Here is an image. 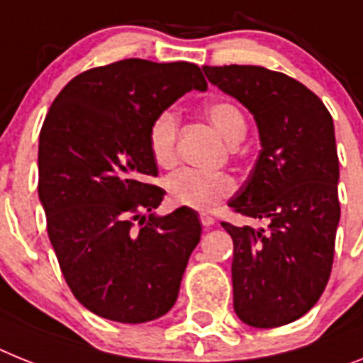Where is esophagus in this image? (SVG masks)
Segmentation results:
<instances>
[{
    "label": "esophagus",
    "instance_id": "obj_1",
    "mask_svg": "<svg viewBox=\"0 0 363 363\" xmlns=\"http://www.w3.org/2000/svg\"><path fill=\"white\" fill-rule=\"evenodd\" d=\"M199 218H201V223L205 225V227H212V225L216 223L214 218H212V216H208V214H201Z\"/></svg>",
    "mask_w": 363,
    "mask_h": 363
}]
</instances>
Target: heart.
Returning <instances> with one entry per match:
<instances>
[{
    "instance_id": "b5f03b06",
    "label": "heart",
    "mask_w": 363,
    "mask_h": 363,
    "mask_svg": "<svg viewBox=\"0 0 363 363\" xmlns=\"http://www.w3.org/2000/svg\"><path fill=\"white\" fill-rule=\"evenodd\" d=\"M205 114L228 144H238L247 133L245 116L236 103L227 99L212 101L205 106ZM177 133H179V120L175 112L169 108L158 112L149 125V151L158 166L167 167L175 162ZM166 191L173 205L208 210L233 194L234 181L227 173H210L182 167L167 177Z\"/></svg>"
}]
</instances>
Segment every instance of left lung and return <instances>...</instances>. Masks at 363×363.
Masks as SVG:
<instances>
[{"label":"left lung","instance_id":"obj_1","mask_svg":"<svg viewBox=\"0 0 363 363\" xmlns=\"http://www.w3.org/2000/svg\"><path fill=\"white\" fill-rule=\"evenodd\" d=\"M203 72L255 116L262 145L228 206L267 225L221 223L234 242V312L251 327H282L318 303L330 277L340 223L332 116L284 73L238 64Z\"/></svg>","mask_w":363,"mask_h":363}]
</instances>
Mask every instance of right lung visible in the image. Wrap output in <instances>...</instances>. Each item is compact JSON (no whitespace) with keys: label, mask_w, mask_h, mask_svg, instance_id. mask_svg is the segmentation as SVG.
<instances>
[{"label":"right lung","mask_w":363,"mask_h":363,"mask_svg":"<svg viewBox=\"0 0 363 363\" xmlns=\"http://www.w3.org/2000/svg\"><path fill=\"white\" fill-rule=\"evenodd\" d=\"M190 90H206L197 64L125 59L79 73L45 116L38 197L48 234L72 294L99 318L153 321L177 301L201 223L186 206L153 214L164 190L147 182L158 175L147 130Z\"/></svg>","instance_id":"obj_1"}]
</instances>
